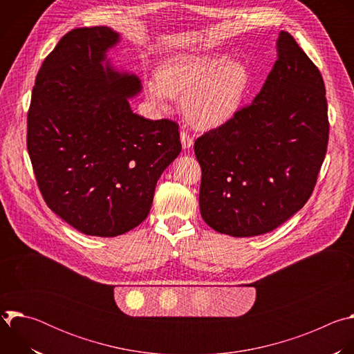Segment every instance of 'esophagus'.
<instances>
[{"mask_svg": "<svg viewBox=\"0 0 354 354\" xmlns=\"http://www.w3.org/2000/svg\"><path fill=\"white\" fill-rule=\"evenodd\" d=\"M180 141L183 148H190L193 145V137L187 131H180Z\"/></svg>", "mask_w": 354, "mask_h": 354, "instance_id": "obj_1", "label": "esophagus"}]
</instances>
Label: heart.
Wrapping results in <instances>:
<instances>
[{
  "mask_svg": "<svg viewBox=\"0 0 354 354\" xmlns=\"http://www.w3.org/2000/svg\"><path fill=\"white\" fill-rule=\"evenodd\" d=\"M250 86V73L239 60L224 55H176L147 82L151 102L165 106L171 97H180L185 118L197 129H216L239 111Z\"/></svg>",
  "mask_w": 354,
  "mask_h": 354,
  "instance_id": "b5f03b06",
  "label": "heart"
}]
</instances>
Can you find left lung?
<instances>
[{
  "label": "left lung",
  "mask_w": 354,
  "mask_h": 354,
  "mask_svg": "<svg viewBox=\"0 0 354 354\" xmlns=\"http://www.w3.org/2000/svg\"><path fill=\"white\" fill-rule=\"evenodd\" d=\"M325 93L317 66L281 30L277 60L254 102L194 141L200 213L207 225L255 236L302 209L326 154Z\"/></svg>",
  "instance_id": "obj_1"
}]
</instances>
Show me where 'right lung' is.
<instances>
[{
    "label": "right lung",
    "instance_id": "add662e5",
    "mask_svg": "<svg viewBox=\"0 0 354 354\" xmlns=\"http://www.w3.org/2000/svg\"><path fill=\"white\" fill-rule=\"evenodd\" d=\"M120 40L108 26L73 29L35 80L26 145L50 210L82 234L118 236L149 213L157 182L179 156V126L133 113L141 91L106 52Z\"/></svg>",
    "mask_w": 354,
    "mask_h": 354
}]
</instances>
